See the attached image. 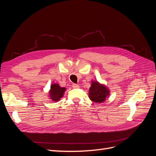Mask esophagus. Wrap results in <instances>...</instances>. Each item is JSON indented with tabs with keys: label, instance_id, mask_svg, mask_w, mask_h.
I'll return each mask as SVG.
<instances>
[{
	"label": "esophagus",
	"instance_id": "1",
	"mask_svg": "<svg viewBox=\"0 0 156 156\" xmlns=\"http://www.w3.org/2000/svg\"><path fill=\"white\" fill-rule=\"evenodd\" d=\"M72 87H73V88H75L79 87V86L78 85V84H72Z\"/></svg>",
	"mask_w": 156,
	"mask_h": 156
}]
</instances>
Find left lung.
Here are the masks:
<instances>
[{
    "instance_id": "left-lung-1",
    "label": "left lung",
    "mask_w": 156,
    "mask_h": 156,
    "mask_svg": "<svg viewBox=\"0 0 156 156\" xmlns=\"http://www.w3.org/2000/svg\"><path fill=\"white\" fill-rule=\"evenodd\" d=\"M90 88H89L88 97L90 100L95 103H103L107 97L110 95V90L104 84L97 81H92Z\"/></svg>"
}]
</instances>
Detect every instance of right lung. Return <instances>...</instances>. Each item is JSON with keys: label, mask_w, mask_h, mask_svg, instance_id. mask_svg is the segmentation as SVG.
<instances>
[{"label": "right lung", "mask_w": 156, "mask_h": 156, "mask_svg": "<svg viewBox=\"0 0 156 156\" xmlns=\"http://www.w3.org/2000/svg\"><path fill=\"white\" fill-rule=\"evenodd\" d=\"M66 88L61 87L57 83H53L49 91V98L52 101H58L64 96Z\"/></svg>", "instance_id": "1"}]
</instances>
